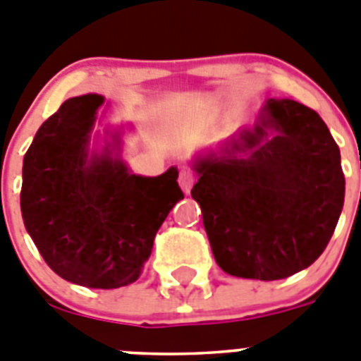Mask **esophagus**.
Masks as SVG:
<instances>
[{
    "label": "esophagus",
    "instance_id": "obj_1",
    "mask_svg": "<svg viewBox=\"0 0 361 361\" xmlns=\"http://www.w3.org/2000/svg\"><path fill=\"white\" fill-rule=\"evenodd\" d=\"M178 183H180L181 190H183L185 194L190 192V188H192V185H194L192 173H188V171H181L180 178H178Z\"/></svg>",
    "mask_w": 361,
    "mask_h": 361
}]
</instances>
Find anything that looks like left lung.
Segmentation results:
<instances>
[{"label":"left lung","mask_w":361,"mask_h":361,"mask_svg":"<svg viewBox=\"0 0 361 361\" xmlns=\"http://www.w3.org/2000/svg\"><path fill=\"white\" fill-rule=\"evenodd\" d=\"M190 194L210 248L233 277L279 281L326 250L345 197L340 149L317 111L268 99L252 129L201 152Z\"/></svg>","instance_id":"8db88e82"}]
</instances>
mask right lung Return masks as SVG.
I'll use <instances>...</instances> for the list:
<instances>
[{"label":"right lung","mask_w":361,"mask_h":361,"mask_svg":"<svg viewBox=\"0 0 361 361\" xmlns=\"http://www.w3.org/2000/svg\"><path fill=\"white\" fill-rule=\"evenodd\" d=\"M104 97H73L35 133L23 158L21 214L47 264L73 284L113 290L140 277L158 228L183 200L178 167L133 174L122 128L92 147Z\"/></svg>","instance_id":"1"}]
</instances>
